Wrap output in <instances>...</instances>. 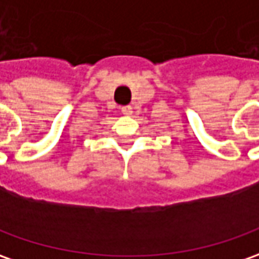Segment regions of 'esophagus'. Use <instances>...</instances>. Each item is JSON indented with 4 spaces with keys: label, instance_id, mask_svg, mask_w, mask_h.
I'll use <instances>...</instances> for the list:
<instances>
[{
    "label": "esophagus",
    "instance_id": "obj_1",
    "mask_svg": "<svg viewBox=\"0 0 259 259\" xmlns=\"http://www.w3.org/2000/svg\"><path fill=\"white\" fill-rule=\"evenodd\" d=\"M121 113L123 114H132V106H123L121 107Z\"/></svg>",
    "mask_w": 259,
    "mask_h": 259
}]
</instances>
